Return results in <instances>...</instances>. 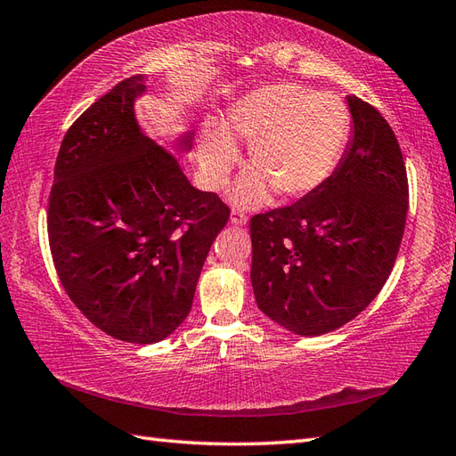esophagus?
Here are the masks:
<instances>
[{
    "mask_svg": "<svg viewBox=\"0 0 456 456\" xmlns=\"http://www.w3.org/2000/svg\"><path fill=\"white\" fill-rule=\"evenodd\" d=\"M229 221H231V225H235V227H243V225H247L248 217L245 216L243 211H231V217H229Z\"/></svg>",
    "mask_w": 456,
    "mask_h": 456,
    "instance_id": "34e87169",
    "label": "esophagus"
}]
</instances>
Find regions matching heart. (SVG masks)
Instances as JSON below:
<instances>
[{
  "label": "heart",
  "mask_w": 456,
  "mask_h": 456,
  "mask_svg": "<svg viewBox=\"0 0 456 456\" xmlns=\"http://www.w3.org/2000/svg\"><path fill=\"white\" fill-rule=\"evenodd\" d=\"M351 115L341 98L297 84L263 86L227 113L225 131L203 129L198 162L211 190L225 186L239 160L233 141L248 144V167L231 198L245 208L263 206L276 193L299 200L319 190L343 157Z\"/></svg>",
  "instance_id": "b5f03b06"
}]
</instances>
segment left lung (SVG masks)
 <instances>
[{
    "label": "left lung",
    "mask_w": 456,
    "mask_h": 456,
    "mask_svg": "<svg viewBox=\"0 0 456 456\" xmlns=\"http://www.w3.org/2000/svg\"><path fill=\"white\" fill-rule=\"evenodd\" d=\"M353 137L322 188L250 219L258 309L286 331L317 337L354 319L388 280L408 216L395 134L372 105L346 95Z\"/></svg>",
    "instance_id": "left-lung-1"
}]
</instances>
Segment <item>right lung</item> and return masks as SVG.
I'll list each match as a JSON object with an SVG mask.
<instances>
[{"instance_id":"1","label":"right lung","mask_w":456,"mask_h":456,"mask_svg":"<svg viewBox=\"0 0 456 456\" xmlns=\"http://www.w3.org/2000/svg\"><path fill=\"white\" fill-rule=\"evenodd\" d=\"M147 76L119 82L64 134L48 200L58 278L103 333L152 345L188 317L211 243L229 209L193 188L178 157L141 129ZM191 131L174 134L188 154Z\"/></svg>"}]
</instances>
